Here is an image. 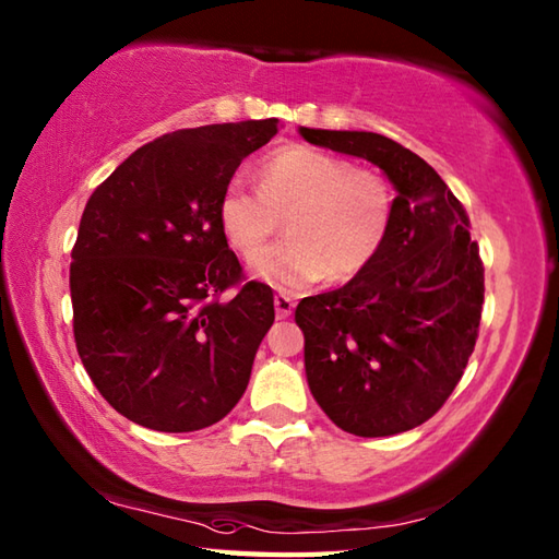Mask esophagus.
<instances>
[{
  "instance_id": "1",
  "label": "esophagus",
  "mask_w": 559,
  "mask_h": 559,
  "mask_svg": "<svg viewBox=\"0 0 559 559\" xmlns=\"http://www.w3.org/2000/svg\"><path fill=\"white\" fill-rule=\"evenodd\" d=\"M273 308H276V314L283 320L293 312V300L288 296H276V298H273Z\"/></svg>"
}]
</instances>
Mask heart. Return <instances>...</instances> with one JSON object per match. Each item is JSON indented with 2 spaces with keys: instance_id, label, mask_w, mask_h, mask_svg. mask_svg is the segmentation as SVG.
I'll return each mask as SVG.
<instances>
[{
  "instance_id": "heart-1",
  "label": "heart",
  "mask_w": 559,
  "mask_h": 559,
  "mask_svg": "<svg viewBox=\"0 0 559 559\" xmlns=\"http://www.w3.org/2000/svg\"><path fill=\"white\" fill-rule=\"evenodd\" d=\"M259 192L231 180L217 202L229 249L253 259L286 219L288 239L253 261V276L300 290L328 276L357 278L389 239L395 195L379 170L310 146H286L259 166Z\"/></svg>"
}]
</instances>
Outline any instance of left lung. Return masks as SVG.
I'll return each instance as SVG.
<instances>
[{
	"label": "left lung",
	"mask_w": 559,
	"mask_h": 559,
	"mask_svg": "<svg viewBox=\"0 0 559 559\" xmlns=\"http://www.w3.org/2000/svg\"><path fill=\"white\" fill-rule=\"evenodd\" d=\"M298 131L371 160L399 192L379 259L347 286L298 302L310 393L344 432L413 430L450 399L479 337L484 263L469 219L435 168L393 139Z\"/></svg>",
	"instance_id": "8db88e82"
}]
</instances>
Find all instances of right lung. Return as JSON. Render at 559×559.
Wrapping results in <instances>:
<instances>
[{
  "mask_svg": "<svg viewBox=\"0 0 559 559\" xmlns=\"http://www.w3.org/2000/svg\"><path fill=\"white\" fill-rule=\"evenodd\" d=\"M278 119L180 129L90 195L70 263L75 347L103 399L158 432L215 425L247 391L273 290L241 283L217 202ZM237 287L231 301H219Z\"/></svg>",
  "mask_w": 559,
  "mask_h": 559,
  "instance_id": "right-lung-1",
  "label": "right lung"
}]
</instances>
